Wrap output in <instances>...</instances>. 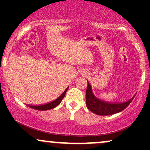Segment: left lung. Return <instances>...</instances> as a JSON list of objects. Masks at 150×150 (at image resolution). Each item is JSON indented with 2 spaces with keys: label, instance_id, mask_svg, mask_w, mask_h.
<instances>
[{
  "label": "left lung",
  "instance_id": "8db88e82",
  "mask_svg": "<svg viewBox=\"0 0 150 150\" xmlns=\"http://www.w3.org/2000/svg\"><path fill=\"white\" fill-rule=\"evenodd\" d=\"M135 96V94L131 99L123 103L106 102L99 99L93 94L92 87L88 82L87 90H86V105L89 111L95 114L100 115V116H108V115L120 112L124 110L133 100Z\"/></svg>",
  "mask_w": 150,
  "mask_h": 150
}]
</instances>
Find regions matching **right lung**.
I'll return each instance as SVG.
<instances>
[{
    "label": "right lung",
    "instance_id": "1",
    "mask_svg": "<svg viewBox=\"0 0 150 150\" xmlns=\"http://www.w3.org/2000/svg\"><path fill=\"white\" fill-rule=\"evenodd\" d=\"M68 89V88H67L66 89H65L64 92H63V94H62L58 98V99H56V100H54L53 101H51V102L49 103V104L40 105V106H30V105H29V106L31 108H34V109L39 110V111H46V110L52 109V108L56 107L58 104H61L62 99L64 98L65 95V93H66Z\"/></svg>",
    "mask_w": 150,
    "mask_h": 150
}]
</instances>
